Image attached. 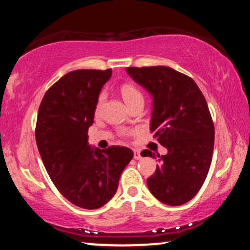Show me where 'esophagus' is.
I'll return each mask as SVG.
<instances>
[{
  "label": "esophagus",
  "instance_id": "obj_1",
  "mask_svg": "<svg viewBox=\"0 0 250 250\" xmlns=\"http://www.w3.org/2000/svg\"><path fill=\"white\" fill-rule=\"evenodd\" d=\"M134 159L136 160H141L142 159V154L138 149H134Z\"/></svg>",
  "mask_w": 250,
  "mask_h": 250
}]
</instances>
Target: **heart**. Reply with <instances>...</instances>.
Returning <instances> with one entry per match:
<instances>
[{
	"instance_id": "obj_1",
	"label": "heart",
	"mask_w": 250,
	"mask_h": 250,
	"mask_svg": "<svg viewBox=\"0 0 250 250\" xmlns=\"http://www.w3.org/2000/svg\"><path fill=\"white\" fill-rule=\"evenodd\" d=\"M120 91H121L122 97L125 99V102L127 103L128 106L132 104L134 102L138 101V99H144L141 90H139L137 86L131 84V83H123V84L120 86ZM104 97H105L104 92H101L98 96L97 104H96V112H98L99 109H101V106L103 104V101H104Z\"/></svg>"
}]
</instances>
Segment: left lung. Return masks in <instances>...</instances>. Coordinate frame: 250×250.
I'll return each instance as SVG.
<instances>
[{
  "label": "left lung",
  "instance_id": "8db88e82",
  "mask_svg": "<svg viewBox=\"0 0 250 250\" xmlns=\"http://www.w3.org/2000/svg\"><path fill=\"white\" fill-rule=\"evenodd\" d=\"M127 72L152 95L149 129L168 149L147 178L149 191L166 205L186 204L204 185L214 151V122L205 96L189 76L167 66L128 67ZM141 154L155 158L149 149Z\"/></svg>",
  "mask_w": 250,
  "mask_h": 250
}]
</instances>
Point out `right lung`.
I'll list each match as a JSON object with an SVG mask.
<instances>
[{"label":"right lung","mask_w":250,"mask_h":250,"mask_svg":"<svg viewBox=\"0 0 250 250\" xmlns=\"http://www.w3.org/2000/svg\"><path fill=\"white\" fill-rule=\"evenodd\" d=\"M111 75V69L69 72L46 90L39 108L35 139L43 165L62 197L80 208L107 204L134 156L125 146L88 144L99 92Z\"/></svg>","instance_id":"add662e5"}]
</instances>
